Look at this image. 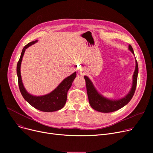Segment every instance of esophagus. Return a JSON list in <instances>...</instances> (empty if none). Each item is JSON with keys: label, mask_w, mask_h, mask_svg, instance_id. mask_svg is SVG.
Wrapping results in <instances>:
<instances>
[{"label": "esophagus", "mask_w": 153, "mask_h": 153, "mask_svg": "<svg viewBox=\"0 0 153 153\" xmlns=\"http://www.w3.org/2000/svg\"><path fill=\"white\" fill-rule=\"evenodd\" d=\"M79 73H80V74H81V76H84L86 74V71H85L84 69L81 68V69H80V71H79Z\"/></svg>", "instance_id": "esophagus-1"}]
</instances>
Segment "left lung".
Instances as JSON below:
<instances>
[{
  "label": "left lung",
  "mask_w": 153,
  "mask_h": 153,
  "mask_svg": "<svg viewBox=\"0 0 153 153\" xmlns=\"http://www.w3.org/2000/svg\"><path fill=\"white\" fill-rule=\"evenodd\" d=\"M128 50L134 55L133 48L130 45L128 46ZM135 63L136 66L133 75V82L131 89L124 97L120 99H110L105 97L95 89L92 82L89 77L85 76L84 77L85 80L88 99H89L90 105L92 108L102 113H110V112H113L122 108L131 100L136 90L138 74V66L136 60H135Z\"/></svg>",
  "instance_id": "obj_1"
}]
</instances>
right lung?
I'll use <instances>...</instances> for the list:
<instances>
[{
  "mask_svg": "<svg viewBox=\"0 0 153 153\" xmlns=\"http://www.w3.org/2000/svg\"><path fill=\"white\" fill-rule=\"evenodd\" d=\"M37 42L38 40H35V41L31 42L24 46L21 53L20 58L17 63V74L18 76L20 91L24 99L28 102V103L32 107L45 112L55 111L63 108L66 104L68 91L70 89L72 82L76 77V72H74L71 76L64 79L55 89L49 94L41 96H36L29 94L25 89V88L24 87L22 82L20 73V66L23 54L25 53L27 48L35 44Z\"/></svg>",
  "mask_w": 153,
  "mask_h": 153,
  "instance_id": "1",
  "label": "right lung"
}]
</instances>
